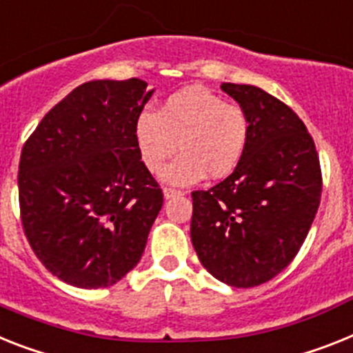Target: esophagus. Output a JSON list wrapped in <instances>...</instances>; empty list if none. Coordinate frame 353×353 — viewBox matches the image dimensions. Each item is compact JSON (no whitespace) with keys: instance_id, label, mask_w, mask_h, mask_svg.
<instances>
[{"instance_id":"esophagus-1","label":"esophagus","mask_w":353,"mask_h":353,"mask_svg":"<svg viewBox=\"0 0 353 353\" xmlns=\"http://www.w3.org/2000/svg\"><path fill=\"white\" fill-rule=\"evenodd\" d=\"M163 195H165V199H170V197H177V195H183V192L176 190V188H170V186H167V188H163Z\"/></svg>"}]
</instances>
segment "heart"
Listing matches in <instances>:
<instances>
[{"mask_svg": "<svg viewBox=\"0 0 353 353\" xmlns=\"http://www.w3.org/2000/svg\"><path fill=\"white\" fill-rule=\"evenodd\" d=\"M134 140L147 170L161 174L177 147L183 154L165 172L176 185H192L208 174L230 176L250 143V118L204 88H185L170 94L158 112L145 109L134 123Z\"/></svg>", "mask_w": 353, "mask_h": 353, "instance_id": "obj_1", "label": "heart"}]
</instances>
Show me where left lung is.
Returning a JSON list of instances; mask_svg holds the SVG:
<instances>
[{
    "label": "left lung",
    "mask_w": 353,
    "mask_h": 353,
    "mask_svg": "<svg viewBox=\"0 0 353 353\" xmlns=\"http://www.w3.org/2000/svg\"><path fill=\"white\" fill-rule=\"evenodd\" d=\"M221 88L250 118V143L224 181L192 192L190 236L212 276L248 289L298 254L321 201V167L312 136L287 103L254 85Z\"/></svg>",
    "instance_id": "1"
}]
</instances>
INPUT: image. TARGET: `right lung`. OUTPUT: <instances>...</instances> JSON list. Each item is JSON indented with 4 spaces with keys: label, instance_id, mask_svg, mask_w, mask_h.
I'll return each mask as SVG.
<instances>
[{
    "label": "right lung",
    "instance_id": "right-lung-1",
    "mask_svg": "<svg viewBox=\"0 0 353 353\" xmlns=\"http://www.w3.org/2000/svg\"><path fill=\"white\" fill-rule=\"evenodd\" d=\"M147 82L91 81L53 105L21 150V224L32 251L62 282L117 283L136 268L163 206L136 147Z\"/></svg>",
    "mask_w": 353,
    "mask_h": 353
}]
</instances>
